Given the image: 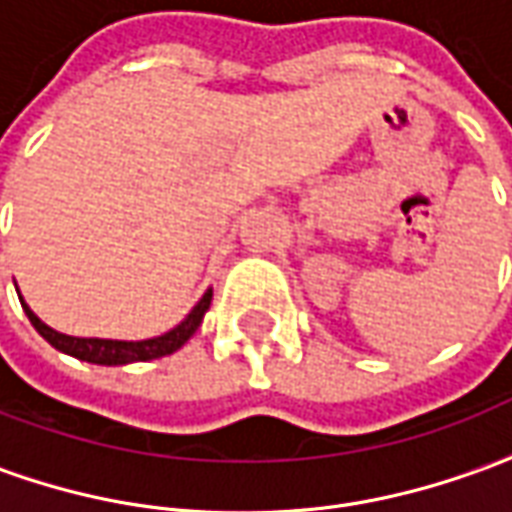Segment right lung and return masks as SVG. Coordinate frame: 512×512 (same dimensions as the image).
Wrapping results in <instances>:
<instances>
[{
  "label": "right lung",
  "instance_id": "add662e5",
  "mask_svg": "<svg viewBox=\"0 0 512 512\" xmlns=\"http://www.w3.org/2000/svg\"><path fill=\"white\" fill-rule=\"evenodd\" d=\"M18 299H21V296H18ZM211 299H213V290H205V296L194 304V310H191L189 315L175 326V329H169V332L161 334V337L136 340V343H128V340H98V337H71V334H60L40 321L38 315L29 310L27 301L24 299H21V307H24V312H27L29 323L38 329L40 337H43L49 345H54L57 351H62V354H68V356H76V359H82V362L112 367V365H131V362H150V359H158V356L175 354L180 345L186 343L191 334L200 329L202 318H205V312H208V307H211Z\"/></svg>",
  "mask_w": 512,
  "mask_h": 512
}]
</instances>
